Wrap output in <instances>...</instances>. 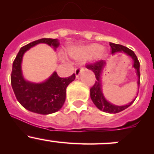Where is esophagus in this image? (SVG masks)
<instances>
[{"label": "esophagus", "mask_w": 154, "mask_h": 154, "mask_svg": "<svg viewBox=\"0 0 154 154\" xmlns=\"http://www.w3.org/2000/svg\"><path fill=\"white\" fill-rule=\"evenodd\" d=\"M83 71H84V69H83V68L82 67H78L77 68L75 69V71H74V73H75V75H76V77H79V76H80V74H81L82 72H83Z\"/></svg>", "instance_id": "34e87169"}]
</instances>
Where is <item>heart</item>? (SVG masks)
Masks as SVG:
<instances>
[{
	"label": "heart",
	"mask_w": 154,
	"mask_h": 154,
	"mask_svg": "<svg viewBox=\"0 0 154 154\" xmlns=\"http://www.w3.org/2000/svg\"><path fill=\"white\" fill-rule=\"evenodd\" d=\"M72 54L77 58H90L95 56V57L100 59L104 57L105 52L100 45L94 43L85 46L79 51H73Z\"/></svg>",
	"instance_id": "obj_1"
}]
</instances>
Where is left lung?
<instances>
[{
    "label": "left lung",
    "mask_w": 154,
    "mask_h": 154,
    "mask_svg": "<svg viewBox=\"0 0 154 154\" xmlns=\"http://www.w3.org/2000/svg\"><path fill=\"white\" fill-rule=\"evenodd\" d=\"M109 45L111 47L112 54H116V53H125V54L130 56L133 59V60L134 61L133 67H134L135 69L136 70V75L138 76L137 83L139 87V83H140V71H139V67H140V64H139V62L135 53L132 50L129 49L128 48L122 45L114 44V43L109 42ZM106 62L104 60H101L95 62L94 63L86 65V68L92 71L94 73V75H95L96 77V81L94 83V86L90 88V97H91L94 104L99 109L102 110V111L105 112L115 114V113L120 112L125 110V109L128 108L134 102L135 99L133 101L130 102V103L125 105V106H116V105H114L112 103H109V101H107L104 96H103V92H102L101 81H100L101 73L103 71V68L106 66Z\"/></svg>",
    "instance_id": "1"
}]
</instances>
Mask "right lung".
<instances>
[{
  "mask_svg": "<svg viewBox=\"0 0 154 154\" xmlns=\"http://www.w3.org/2000/svg\"><path fill=\"white\" fill-rule=\"evenodd\" d=\"M39 43L52 46L56 50L60 45L57 38H41L23 46L12 64L11 84L18 101L26 109L42 115H48L62 108L66 100V88L75 79L73 74L66 78L60 77L56 71L46 81L34 83L24 80L21 71V62L24 53Z\"/></svg>",
  "mask_w": 154,
  "mask_h": 154,
  "instance_id": "add662e5",
  "label": "right lung"
}]
</instances>
